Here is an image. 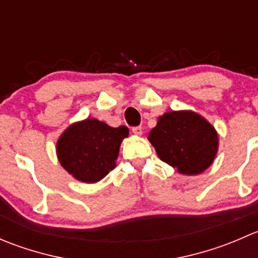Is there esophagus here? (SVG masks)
I'll use <instances>...</instances> for the list:
<instances>
[{
	"mask_svg": "<svg viewBox=\"0 0 258 258\" xmlns=\"http://www.w3.org/2000/svg\"><path fill=\"white\" fill-rule=\"evenodd\" d=\"M132 132L137 136H141L142 135V127L141 126H137V127H132Z\"/></svg>",
	"mask_w": 258,
	"mask_h": 258,
	"instance_id": "esophagus-1",
	"label": "esophagus"
}]
</instances>
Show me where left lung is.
I'll use <instances>...</instances> for the list:
<instances>
[{
    "label": "left lung",
    "instance_id": "obj_1",
    "mask_svg": "<svg viewBox=\"0 0 258 258\" xmlns=\"http://www.w3.org/2000/svg\"><path fill=\"white\" fill-rule=\"evenodd\" d=\"M148 140L158 157L182 175L204 172L218 150L215 127L192 111H170L158 117Z\"/></svg>",
    "mask_w": 258,
    "mask_h": 258
}]
</instances>
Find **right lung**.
<instances>
[{
    "mask_svg": "<svg viewBox=\"0 0 258 258\" xmlns=\"http://www.w3.org/2000/svg\"><path fill=\"white\" fill-rule=\"evenodd\" d=\"M128 128H113L96 118L71 124L57 141V157L62 167L75 178L95 183L113 170L122 140Z\"/></svg>",
    "mask_w": 258,
    "mask_h": 258,
    "instance_id": "add662e5",
    "label": "right lung"
}]
</instances>
